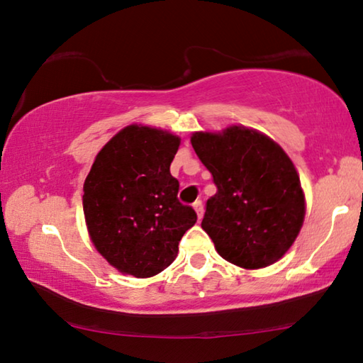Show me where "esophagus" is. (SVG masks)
Here are the masks:
<instances>
[{
  "label": "esophagus",
  "instance_id": "esophagus-1",
  "mask_svg": "<svg viewBox=\"0 0 363 363\" xmlns=\"http://www.w3.org/2000/svg\"><path fill=\"white\" fill-rule=\"evenodd\" d=\"M194 209L196 211V216H199V220H201V217H203V203H201L200 200H196V201L194 203Z\"/></svg>",
  "mask_w": 363,
  "mask_h": 363
}]
</instances>
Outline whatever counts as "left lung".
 I'll use <instances>...</instances> for the list:
<instances>
[{"mask_svg": "<svg viewBox=\"0 0 363 363\" xmlns=\"http://www.w3.org/2000/svg\"><path fill=\"white\" fill-rule=\"evenodd\" d=\"M190 143L217 187L201 222L217 252L246 269L278 262L305 219V194L289 155L242 125L196 131Z\"/></svg>", "mask_w": 363, "mask_h": 363, "instance_id": "8db88e82", "label": "left lung"}]
</instances>
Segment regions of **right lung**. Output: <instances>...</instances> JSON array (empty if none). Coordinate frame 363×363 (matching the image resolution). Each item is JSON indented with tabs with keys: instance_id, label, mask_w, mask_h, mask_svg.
<instances>
[{
	"instance_id": "obj_1",
	"label": "right lung",
	"mask_w": 363,
	"mask_h": 363,
	"mask_svg": "<svg viewBox=\"0 0 363 363\" xmlns=\"http://www.w3.org/2000/svg\"><path fill=\"white\" fill-rule=\"evenodd\" d=\"M181 138L128 125L104 144L84 182V216L98 252L121 273L150 278L169 267L196 213L177 200L169 164Z\"/></svg>"
}]
</instances>
